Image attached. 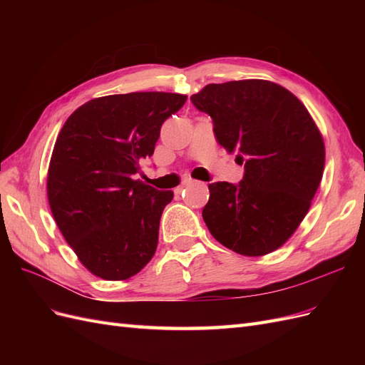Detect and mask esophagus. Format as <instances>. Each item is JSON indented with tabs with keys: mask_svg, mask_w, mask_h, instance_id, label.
Listing matches in <instances>:
<instances>
[{
	"mask_svg": "<svg viewBox=\"0 0 365 365\" xmlns=\"http://www.w3.org/2000/svg\"><path fill=\"white\" fill-rule=\"evenodd\" d=\"M192 184H195V181H193V180H185V181L182 182V185H181V189H180V190H182V189H187V187H190Z\"/></svg>",
	"mask_w": 365,
	"mask_h": 365,
	"instance_id": "34e87169",
	"label": "esophagus"
}]
</instances>
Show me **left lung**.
<instances>
[{
	"label": "left lung",
	"instance_id": "1",
	"mask_svg": "<svg viewBox=\"0 0 365 365\" xmlns=\"http://www.w3.org/2000/svg\"><path fill=\"white\" fill-rule=\"evenodd\" d=\"M213 120L217 143L244 164L239 184L208 185L212 236L242 256L280 248L309 212L324 170V143L304 105L259 79L210 83L190 97Z\"/></svg>",
	"mask_w": 365,
	"mask_h": 365
}]
</instances>
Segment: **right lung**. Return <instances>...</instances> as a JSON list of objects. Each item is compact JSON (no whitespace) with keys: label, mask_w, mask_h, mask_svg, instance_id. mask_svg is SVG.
Listing matches in <instances>:
<instances>
[{"label":"right lung","mask_w":365,"mask_h":365,"mask_svg":"<svg viewBox=\"0 0 365 365\" xmlns=\"http://www.w3.org/2000/svg\"><path fill=\"white\" fill-rule=\"evenodd\" d=\"M187 96L129 93L93 98L65 121L51 153L47 193L54 220L83 267L105 280H126L158 245L160 219L173 200L140 180L161 125Z\"/></svg>","instance_id":"right-lung-1"}]
</instances>
